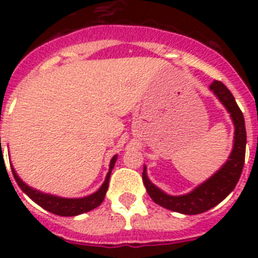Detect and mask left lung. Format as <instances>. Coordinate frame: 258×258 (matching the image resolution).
Masks as SVG:
<instances>
[{"label":"left lung","mask_w":258,"mask_h":258,"mask_svg":"<svg viewBox=\"0 0 258 258\" xmlns=\"http://www.w3.org/2000/svg\"><path fill=\"white\" fill-rule=\"evenodd\" d=\"M211 90L217 95L218 99L227 108L235 125V137H234V149L229 160L218 170L213 177L200 184L192 192L182 197H170L152 184L147 178L146 168L142 173V181L147 194L156 204L183 214H199L209 211L222 202L225 198L235 188L239 178H240L243 165L245 159V143H247V133H245L244 116L236 104L235 98L229 89L221 81L214 80L211 84Z\"/></svg>","instance_id":"1"}]
</instances>
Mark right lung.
Here are the masks:
<instances>
[{
    "instance_id": "right-lung-1",
    "label": "right lung",
    "mask_w": 258,
    "mask_h": 258,
    "mask_svg": "<svg viewBox=\"0 0 258 258\" xmlns=\"http://www.w3.org/2000/svg\"><path fill=\"white\" fill-rule=\"evenodd\" d=\"M116 156L112 157L111 164H109V172L107 173L106 181L103 182L102 187L94 192L90 197L81 198V199H64V198H58L52 197V195H47V194H42L37 190H33L29 186H27L22 179L18 177V174L15 173L14 168L11 166V172L14 174V178L17 181V183L19 184V187L22 188L24 192L31 198L35 203H37L38 206L42 207L46 211L51 212L54 214H58V216H77V214L85 213V212L92 211V209L97 208L98 206H101L102 202L104 200V195H106L107 190H108V182H109V175H111V170H112L113 165H115ZM11 165V164H10Z\"/></svg>"
}]
</instances>
